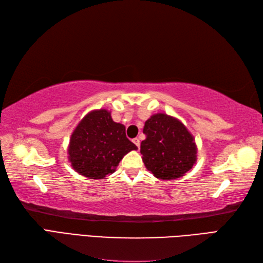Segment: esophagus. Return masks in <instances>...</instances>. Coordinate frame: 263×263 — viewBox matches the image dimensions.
Listing matches in <instances>:
<instances>
[{"instance_id": "esophagus-1", "label": "esophagus", "mask_w": 263, "mask_h": 263, "mask_svg": "<svg viewBox=\"0 0 263 263\" xmlns=\"http://www.w3.org/2000/svg\"><path fill=\"white\" fill-rule=\"evenodd\" d=\"M133 142L135 145H136L137 147H138V149H139V147H140V139L139 138H134L133 139Z\"/></svg>"}]
</instances>
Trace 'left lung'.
<instances>
[{"label": "left lung", "instance_id": "8db88e82", "mask_svg": "<svg viewBox=\"0 0 263 263\" xmlns=\"http://www.w3.org/2000/svg\"><path fill=\"white\" fill-rule=\"evenodd\" d=\"M140 153L146 168L158 179L176 180L192 169L197 147L178 118L158 113L147 119Z\"/></svg>", "mask_w": 263, "mask_h": 263}]
</instances>
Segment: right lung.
Masks as SVG:
<instances>
[{
	"label": "right lung",
	"mask_w": 263,
	"mask_h": 263,
	"mask_svg": "<svg viewBox=\"0 0 263 263\" xmlns=\"http://www.w3.org/2000/svg\"><path fill=\"white\" fill-rule=\"evenodd\" d=\"M137 146L126 137L125 126L115 123L106 109L92 110L78 124L70 138L69 161L83 177L100 180L112 174L123 157Z\"/></svg>",
	"instance_id": "add662e5"
}]
</instances>
